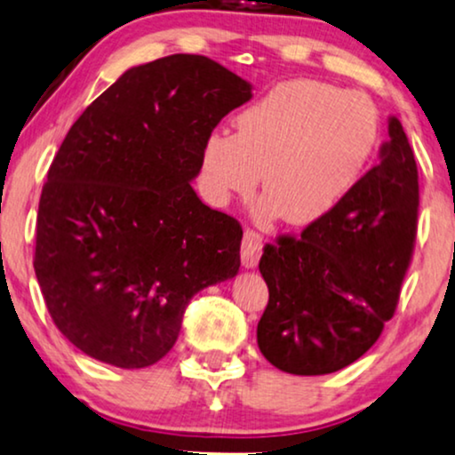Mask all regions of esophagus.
Instances as JSON below:
<instances>
[{
  "label": "esophagus",
  "mask_w": 455,
  "mask_h": 455,
  "mask_svg": "<svg viewBox=\"0 0 455 455\" xmlns=\"http://www.w3.org/2000/svg\"><path fill=\"white\" fill-rule=\"evenodd\" d=\"M262 256V237L256 231H245L241 241V264L245 268H254Z\"/></svg>",
  "instance_id": "1"
}]
</instances>
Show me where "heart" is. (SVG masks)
<instances>
[{
    "instance_id": "b5f03b06",
    "label": "heart",
    "mask_w": 455,
    "mask_h": 455,
    "mask_svg": "<svg viewBox=\"0 0 455 455\" xmlns=\"http://www.w3.org/2000/svg\"><path fill=\"white\" fill-rule=\"evenodd\" d=\"M378 136L380 115L363 92L317 79L281 82L237 113L235 134L205 136V193L216 205L250 197L264 172L262 214L313 224L356 187Z\"/></svg>"
}]
</instances>
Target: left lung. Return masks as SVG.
Here are the masks:
<instances>
[{
  "label": "left lung",
  "instance_id": "1",
  "mask_svg": "<svg viewBox=\"0 0 455 455\" xmlns=\"http://www.w3.org/2000/svg\"><path fill=\"white\" fill-rule=\"evenodd\" d=\"M418 168L390 117L380 164L356 182L331 214L298 239L264 245L260 275L268 304L258 348L296 376H323L355 363L395 315L418 222Z\"/></svg>",
  "mask_w": 455,
  "mask_h": 455
}]
</instances>
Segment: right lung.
Instances as JSON below:
<instances>
[{"label": "right lung", "instance_id": "obj_1", "mask_svg": "<svg viewBox=\"0 0 455 455\" xmlns=\"http://www.w3.org/2000/svg\"><path fill=\"white\" fill-rule=\"evenodd\" d=\"M251 84L199 54L132 67L82 113L52 161L36 275L62 336L140 370L170 353L197 291L239 273L241 231L191 182L201 147Z\"/></svg>", "mask_w": 455, "mask_h": 455}]
</instances>
